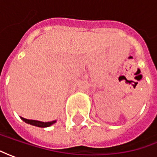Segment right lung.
I'll return each mask as SVG.
<instances>
[{"label":"right lung","instance_id":"right-lung-1","mask_svg":"<svg viewBox=\"0 0 157 157\" xmlns=\"http://www.w3.org/2000/svg\"><path fill=\"white\" fill-rule=\"evenodd\" d=\"M25 122L29 123V124H31V125H34V126H36V127H40V128H46L51 126L52 124L56 123V121H52V122H40V121H36V120H29V119H26V118H23V117H21Z\"/></svg>","mask_w":157,"mask_h":157}]
</instances>
